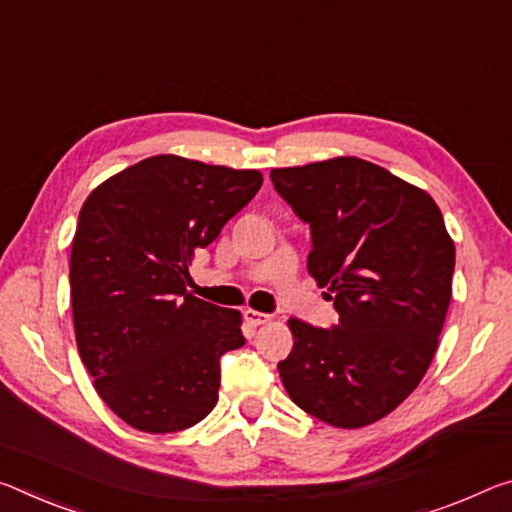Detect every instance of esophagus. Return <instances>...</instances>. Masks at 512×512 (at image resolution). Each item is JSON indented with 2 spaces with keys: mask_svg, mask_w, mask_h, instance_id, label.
<instances>
[{
  "mask_svg": "<svg viewBox=\"0 0 512 512\" xmlns=\"http://www.w3.org/2000/svg\"><path fill=\"white\" fill-rule=\"evenodd\" d=\"M243 316H246V321L250 323V326H264V323L271 321V314H264L257 310H246L243 312Z\"/></svg>",
  "mask_w": 512,
  "mask_h": 512,
  "instance_id": "34e87169",
  "label": "esophagus"
}]
</instances>
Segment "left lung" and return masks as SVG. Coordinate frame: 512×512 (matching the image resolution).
<instances>
[{
	"instance_id": "8db88e82",
	"label": "left lung",
	"mask_w": 512,
	"mask_h": 512,
	"mask_svg": "<svg viewBox=\"0 0 512 512\" xmlns=\"http://www.w3.org/2000/svg\"><path fill=\"white\" fill-rule=\"evenodd\" d=\"M271 182L310 225L307 271L339 314L332 328L289 319L294 348L278 364L282 385L330 426L373 424L433 362L456 266L440 207L358 157L273 168Z\"/></svg>"
}]
</instances>
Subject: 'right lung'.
I'll return each mask as SVG.
<instances>
[{
	"mask_svg": "<svg viewBox=\"0 0 512 512\" xmlns=\"http://www.w3.org/2000/svg\"><path fill=\"white\" fill-rule=\"evenodd\" d=\"M262 186L259 170L157 154L86 198L70 253L81 362L102 401L143 433L184 431L218 401L241 314L191 296L189 264Z\"/></svg>",
	"mask_w": 512,
	"mask_h": 512,
	"instance_id": "1",
	"label": "right lung"
}]
</instances>
